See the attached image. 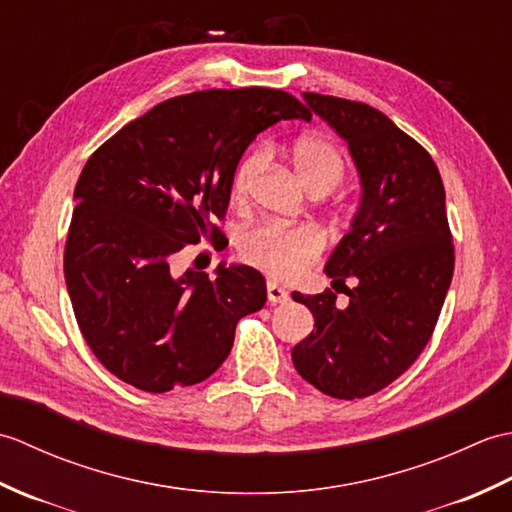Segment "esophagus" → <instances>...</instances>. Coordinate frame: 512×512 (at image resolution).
Returning a JSON list of instances; mask_svg holds the SVG:
<instances>
[{
  "mask_svg": "<svg viewBox=\"0 0 512 512\" xmlns=\"http://www.w3.org/2000/svg\"><path fill=\"white\" fill-rule=\"evenodd\" d=\"M268 301L270 303H284L288 301V292L281 288L279 284H273V281H268Z\"/></svg>",
  "mask_w": 512,
  "mask_h": 512,
  "instance_id": "1",
  "label": "esophagus"
}]
</instances>
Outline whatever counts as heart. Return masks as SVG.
<instances>
[{"label":"heart","instance_id":"obj_1","mask_svg":"<svg viewBox=\"0 0 512 512\" xmlns=\"http://www.w3.org/2000/svg\"><path fill=\"white\" fill-rule=\"evenodd\" d=\"M264 165L266 149L250 151L239 162L231 182L235 204L244 206L250 200ZM292 165H295L301 182L317 195L334 189L345 176V158L341 149L321 136L299 138L292 147ZM323 246L325 239L319 228L312 224L286 226L264 222L248 228L239 237V255L244 262L277 279H295L306 273V268L317 262V257L323 253Z\"/></svg>","mask_w":512,"mask_h":512}]
</instances>
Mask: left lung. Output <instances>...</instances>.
<instances>
[{"instance_id":"obj_1","label":"left lung","mask_w":512,"mask_h":512,"mask_svg":"<svg viewBox=\"0 0 512 512\" xmlns=\"http://www.w3.org/2000/svg\"><path fill=\"white\" fill-rule=\"evenodd\" d=\"M350 147L363 202L325 273L350 303L292 292L314 317V330L292 350L301 378L341 400L372 396L416 363L440 317L453 277V235L444 184L429 151L367 103L306 92Z\"/></svg>"}]
</instances>
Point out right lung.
Listing matches in <instances>:
<instances>
[{"instance_id": "obj_1", "label": "right lung", "mask_w": 512, "mask_h": 512, "mask_svg": "<svg viewBox=\"0 0 512 512\" xmlns=\"http://www.w3.org/2000/svg\"><path fill=\"white\" fill-rule=\"evenodd\" d=\"M286 118L312 114L273 88L173 96L105 140L76 182L63 273L94 356L149 394L209 378L237 321L266 303L250 266L171 275L184 246L224 239L231 182L246 147Z\"/></svg>"}]
</instances>
